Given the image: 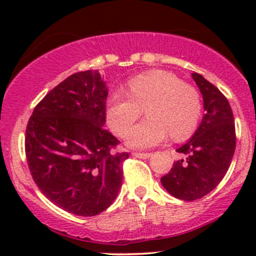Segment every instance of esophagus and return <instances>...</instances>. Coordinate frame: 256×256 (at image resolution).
Masks as SVG:
<instances>
[{
	"instance_id": "esophagus-1",
	"label": "esophagus",
	"mask_w": 256,
	"mask_h": 256,
	"mask_svg": "<svg viewBox=\"0 0 256 256\" xmlns=\"http://www.w3.org/2000/svg\"><path fill=\"white\" fill-rule=\"evenodd\" d=\"M150 152H132V156L134 158H150Z\"/></svg>"
}]
</instances>
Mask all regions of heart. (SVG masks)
Wrapping results in <instances>:
<instances>
[{
  "label": "heart",
  "mask_w": 256,
  "mask_h": 256,
  "mask_svg": "<svg viewBox=\"0 0 256 256\" xmlns=\"http://www.w3.org/2000/svg\"><path fill=\"white\" fill-rule=\"evenodd\" d=\"M126 91L116 90L107 102V122L112 131L124 136L146 110L148 120L140 122L126 136L134 148H152L166 140L188 138L198 128L202 116V100L192 85L178 76L154 70L131 78Z\"/></svg>",
  "instance_id": "b5f03b06"
}]
</instances>
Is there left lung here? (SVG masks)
Instances as JSON below:
<instances>
[{
  "label": "left lung",
  "mask_w": 256,
  "mask_h": 256,
  "mask_svg": "<svg viewBox=\"0 0 256 256\" xmlns=\"http://www.w3.org/2000/svg\"><path fill=\"white\" fill-rule=\"evenodd\" d=\"M192 76L204 98L206 114L192 137L177 149L185 158L161 178L167 192L184 201H195L212 192L228 172L236 148L234 119L228 98L201 74Z\"/></svg>",
  "instance_id": "left-lung-1"
}]
</instances>
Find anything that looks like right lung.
Returning a JSON list of instances; mask_svg holds the SVG:
<instances>
[{
  "label": "right lung",
  "mask_w": 256,
  "mask_h": 256,
  "mask_svg": "<svg viewBox=\"0 0 256 256\" xmlns=\"http://www.w3.org/2000/svg\"><path fill=\"white\" fill-rule=\"evenodd\" d=\"M108 90L98 71L70 76L34 107L25 152L38 189L52 204L80 216L112 204L122 183L128 152L104 130Z\"/></svg>",
  "instance_id": "1"
}]
</instances>
